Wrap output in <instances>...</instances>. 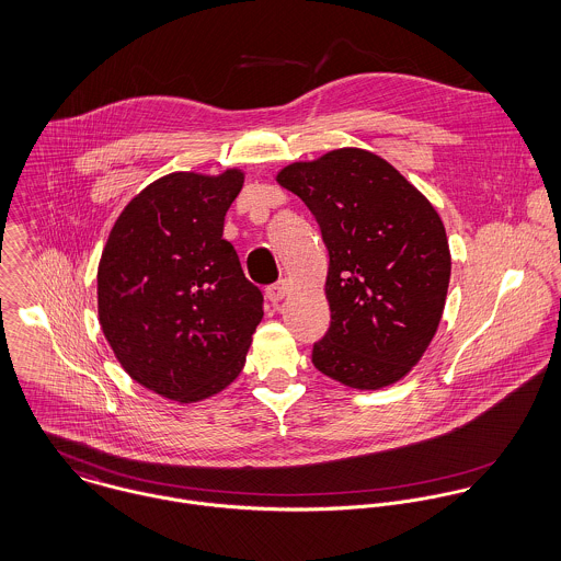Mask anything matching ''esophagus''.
<instances>
[{
  "label": "esophagus",
  "mask_w": 561,
  "mask_h": 561,
  "mask_svg": "<svg viewBox=\"0 0 561 561\" xmlns=\"http://www.w3.org/2000/svg\"><path fill=\"white\" fill-rule=\"evenodd\" d=\"M288 290H290V284H288L286 279H279V282H275V284H271V286L266 288V297H268L273 304H279V301L288 295Z\"/></svg>",
  "instance_id": "1"
}]
</instances>
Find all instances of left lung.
I'll return each mask as SVG.
<instances>
[{
	"label": "left lung",
	"mask_w": 561,
	"mask_h": 561,
	"mask_svg": "<svg viewBox=\"0 0 561 561\" xmlns=\"http://www.w3.org/2000/svg\"><path fill=\"white\" fill-rule=\"evenodd\" d=\"M277 184L310 208L330 253L332 323L312 364L357 390L397 383L443 319L450 251L440 215L390 162L357 147L293 162Z\"/></svg>",
	"instance_id": "1"
}]
</instances>
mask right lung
Returning a JSON list of instances; mask_svg holds the SVG:
<instances>
[{
    "label": "right lung",
    "mask_w": 561,
    "mask_h": 561,
    "mask_svg": "<svg viewBox=\"0 0 561 561\" xmlns=\"http://www.w3.org/2000/svg\"><path fill=\"white\" fill-rule=\"evenodd\" d=\"M242 182L240 169L156 180L123 208L100 260V325L118 364L178 403L227 388L264 317L260 288L224 238Z\"/></svg>",
    "instance_id": "1"
}]
</instances>
